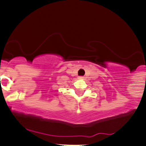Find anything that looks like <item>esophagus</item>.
Segmentation results:
<instances>
[{
    "label": "esophagus",
    "mask_w": 146,
    "mask_h": 146,
    "mask_svg": "<svg viewBox=\"0 0 146 146\" xmlns=\"http://www.w3.org/2000/svg\"><path fill=\"white\" fill-rule=\"evenodd\" d=\"M82 78H83L82 77H78V79H82Z\"/></svg>",
    "instance_id": "34e87169"
}]
</instances>
